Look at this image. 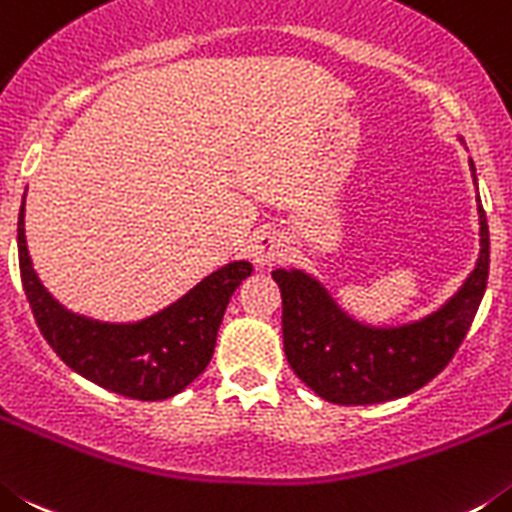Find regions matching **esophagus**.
I'll list each match as a JSON object with an SVG mask.
<instances>
[{
	"instance_id": "34e87169",
	"label": "esophagus",
	"mask_w": 512,
	"mask_h": 512,
	"mask_svg": "<svg viewBox=\"0 0 512 512\" xmlns=\"http://www.w3.org/2000/svg\"><path fill=\"white\" fill-rule=\"evenodd\" d=\"M250 255L255 265H275L278 257L283 255V237L273 232V229H257L250 239Z\"/></svg>"
}]
</instances>
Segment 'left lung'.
<instances>
[{
	"mask_svg": "<svg viewBox=\"0 0 512 512\" xmlns=\"http://www.w3.org/2000/svg\"><path fill=\"white\" fill-rule=\"evenodd\" d=\"M464 145V140L459 137ZM474 176V163L469 160ZM480 214L477 262L439 308L421 319L375 326L354 319L326 285L301 267H278L283 296V347L288 365L319 398L336 405H372L416 393L434 380L464 342L490 273V229Z\"/></svg>",
	"mask_w": 512,
	"mask_h": 512,
	"instance_id": "1",
	"label": "left lung"
}]
</instances>
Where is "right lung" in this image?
Returning a JSON list of instances; mask_svg holds the SVG:
<instances>
[{"label":"right lung","mask_w":512,"mask_h":512,"mask_svg":"<svg viewBox=\"0 0 512 512\" xmlns=\"http://www.w3.org/2000/svg\"><path fill=\"white\" fill-rule=\"evenodd\" d=\"M17 252L22 288L45 342L73 372L135 400L173 398L206 370L229 298L252 273L247 260H232L145 319L99 321L63 306L35 273L25 237V196Z\"/></svg>","instance_id":"right-lung-1"}]
</instances>
